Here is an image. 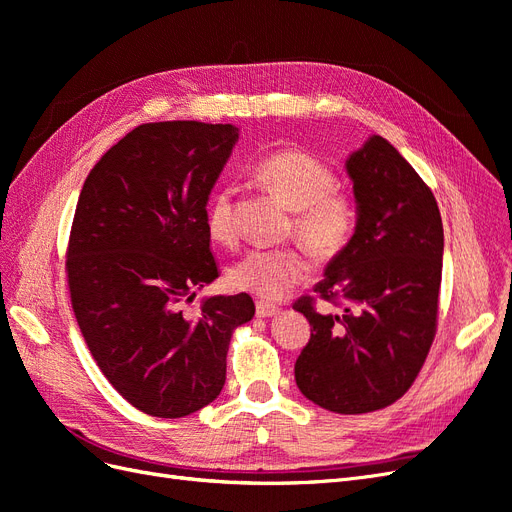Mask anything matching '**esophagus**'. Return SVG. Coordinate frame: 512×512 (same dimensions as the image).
<instances>
[{
    "label": "esophagus",
    "mask_w": 512,
    "mask_h": 512,
    "mask_svg": "<svg viewBox=\"0 0 512 512\" xmlns=\"http://www.w3.org/2000/svg\"><path fill=\"white\" fill-rule=\"evenodd\" d=\"M277 312H280V307H277V305L267 303V301H256V316L258 318H271Z\"/></svg>",
    "instance_id": "1"
}]
</instances>
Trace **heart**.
I'll use <instances>...</instances> for the list:
<instances>
[{"label":"heart","mask_w":512,"mask_h":512,"mask_svg":"<svg viewBox=\"0 0 512 512\" xmlns=\"http://www.w3.org/2000/svg\"><path fill=\"white\" fill-rule=\"evenodd\" d=\"M254 179L280 196L292 211V230L320 258L344 252L359 224V207L350 192L337 188V173L312 153L299 149L275 151L254 166ZM235 190L213 194L207 226L220 243L237 239L232 218ZM312 273V258L301 245L252 247L230 267V284L265 299H280L305 282Z\"/></svg>","instance_id":"heart-1"}]
</instances>
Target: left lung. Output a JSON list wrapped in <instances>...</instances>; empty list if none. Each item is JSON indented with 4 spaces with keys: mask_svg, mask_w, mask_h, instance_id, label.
Masks as SVG:
<instances>
[{
    "mask_svg": "<svg viewBox=\"0 0 512 512\" xmlns=\"http://www.w3.org/2000/svg\"><path fill=\"white\" fill-rule=\"evenodd\" d=\"M346 168L359 224L314 294L292 305L312 324L294 378L316 406L365 414L404 397L425 365L438 331L444 228L429 185L382 136ZM316 300L338 312L320 313Z\"/></svg>",
    "mask_w": 512,
    "mask_h": 512,
    "instance_id": "left-lung-1",
    "label": "left lung"
}]
</instances>
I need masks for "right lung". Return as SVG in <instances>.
<instances>
[{"mask_svg":"<svg viewBox=\"0 0 512 512\" xmlns=\"http://www.w3.org/2000/svg\"><path fill=\"white\" fill-rule=\"evenodd\" d=\"M230 123H143L91 168L66 250L87 348L113 389L151 416H188L220 395L250 294L196 290L220 275L207 200L237 141Z\"/></svg>","mask_w":512,"mask_h":512,"instance_id":"right-lung-1","label":"right lung"}]
</instances>
